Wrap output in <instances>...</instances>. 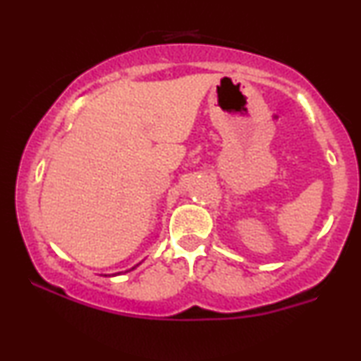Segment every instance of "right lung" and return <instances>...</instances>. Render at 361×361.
I'll return each mask as SVG.
<instances>
[{"label":"right lung","mask_w":361,"mask_h":361,"mask_svg":"<svg viewBox=\"0 0 361 361\" xmlns=\"http://www.w3.org/2000/svg\"><path fill=\"white\" fill-rule=\"evenodd\" d=\"M135 267H137V264H135ZM135 267H134V268H135ZM134 268H132V270H134ZM114 275H118V273H114ZM105 276H110V275H105Z\"/></svg>","instance_id":"add662e5"}]
</instances>
